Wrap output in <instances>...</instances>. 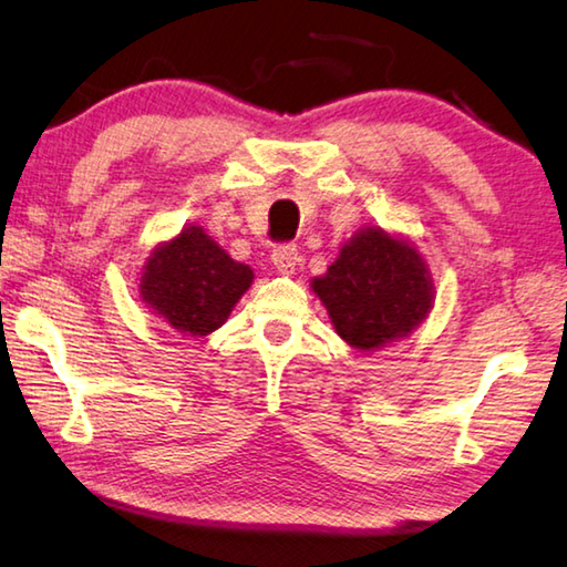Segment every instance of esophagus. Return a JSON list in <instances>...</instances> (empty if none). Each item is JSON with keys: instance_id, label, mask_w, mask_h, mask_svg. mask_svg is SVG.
Returning <instances> with one entry per match:
<instances>
[{"instance_id": "1", "label": "esophagus", "mask_w": 567, "mask_h": 567, "mask_svg": "<svg viewBox=\"0 0 567 567\" xmlns=\"http://www.w3.org/2000/svg\"><path fill=\"white\" fill-rule=\"evenodd\" d=\"M271 261H274V266L278 268V271L281 274H293V268H296V264H299V248L296 246H278V248H274V254H271Z\"/></svg>"}]
</instances>
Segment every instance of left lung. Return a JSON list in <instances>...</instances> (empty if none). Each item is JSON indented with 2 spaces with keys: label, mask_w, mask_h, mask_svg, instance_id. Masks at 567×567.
<instances>
[{
  "label": "left lung",
  "mask_w": 567,
  "mask_h": 567,
  "mask_svg": "<svg viewBox=\"0 0 567 567\" xmlns=\"http://www.w3.org/2000/svg\"><path fill=\"white\" fill-rule=\"evenodd\" d=\"M311 289L339 337L359 351L410 337L434 306L432 274L420 250L379 226L359 228Z\"/></svg>",
  "instance_id": "8db88e82"
}]
</instances>
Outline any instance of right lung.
I'll list each match as a JSON object with an SVG mask.
<instances>
[{
    "label": "right lung",
    "mask_w": 567,
    "mask_h": 567,
    "mask_svg": "<svg viewBox=\"0 0 567 567\" xmlns=\"http://www.w3.org/2000/svg\"><path fill=\"white\" fill-rule=\"evenodd\" d=\"M137 281L143 303L157 319L196 339L226 323L254 284V271L234 261L200 226H185L151 250Z\"/></svg>",
    "instance_id": "right-lung-1"
}]
</instances>
